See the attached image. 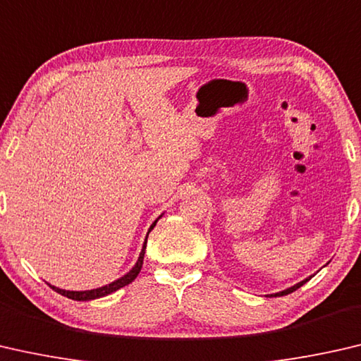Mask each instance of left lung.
Masks as SVG:
<instances>
[{"label": "left lung", "mask_w": 361, "mask_h": 361, "mask_svg": "<svg viewBox=\"0 0 361 361\" xmlns=\"http://www.w3.org/2000/svg\"><path fill=\"white\" fill-rule=\"evenodd\" d=\"M312 276H314V275H310L309 276V279H305V280H302V281H299V283H296V285H294V286H291V288H286V289H283V291H279V293H274V294H267V296H286V294H289V293H293V291H296V289H299L300 286H302V285H305V283L307 281H309L310 279H312Z\"/></svg>", "instance_id": "8db88e82"}]
</instances>
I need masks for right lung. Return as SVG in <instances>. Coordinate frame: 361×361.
Here are the masks:
<instances>
[{"label": "right lung", "mask_w": 361, "mask_h": 361, "mask_svg": "<svg viewBox=\"0 0 361 361\" xmlns=\"http://www.w3.org/2000/svg\"><path fill=\"white\" fill-rule=\"evenodd\" d=\"M163 214L157 217L155 221H153V224L149 228V232H147V236L144 240V245H142V250H140V254L137 257V262L134 264V267L128 271V274H125L123 276H120V279H116L115 281L109 283V285H104L100 288H94V289H86V291H68V289H62V288H57V286H52L49 285L52 289H54L56 293L62 294V296L68 298V299H73V300H92V299H99V298H104V296H109V294L118 291V289H121L123 286L129 285V283H133L135 280V276L139 275V271L142 269V264H144V256H145V247H147V238H149V233L153 230V227L157 226V222L161 219Z\"/></svg>", "instance_id": "obj_1"}]
</instances>
